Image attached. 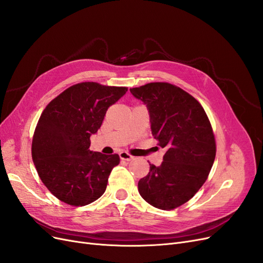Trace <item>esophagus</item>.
Returning a JSON list of instances; mask_svg holds the SVG:
<instances>
[{
	"instance_id": "obj_1",
	"label": "esophagus",
	"mask_w": 263,
	"mask_h": 263,
	"mask_svg": "<svg viewBox=\"0 0 263 263\" xmlns=\"http://www.w3.org/2000/svg\"><path fill=\"white\" fill-rule=\"evenodd\" d=\"M119 158L122 159L124 161H132L134 160V157L132 155H129L128 153H125V151H122V153H119Z\"/></svg>"
}]
</instances>
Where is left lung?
I'll return each instance as SVG.
<instances>
[{
	"mask_svg": "<svg viewBox=\"0 0 263 263\" xmlns=\"http://www.w3.org/2000/svg\"><path fill=\"white\" fill-rule=\"evenodd\" d=\"M147 105L151 134L165 148L161 165L150 164L138 182L139 194L154 208L171 211L186 203L208 179L216 141L203 106L181 87L151 82L130 89Z\"/></svg>",
	"mask_w": 263,
	"mask_h": 263,
	"instance_id": "8db88e82",
	"label": "left lung"
}]
</instances>
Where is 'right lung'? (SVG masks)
Segmentation results:
<instances>
[{
	"instance_id": "1",
	"label": "right lung",
	"mask_w": 263,
	"mask_h": 263,
	"mask_svg": "<svg viewBox=\"0 0 263 263\" xmlns=\"http://www.w3.org/2000/svg\"><path fill=\"white\" fill-rule=\"evenodd\" d=\"M126 92V86L78 83L54 98L39 117L31 157L39 178L61 202L84 206L105 192L119 156L93 153L90 137Z\"/></svg>"
}]
</instances>
